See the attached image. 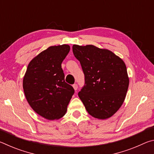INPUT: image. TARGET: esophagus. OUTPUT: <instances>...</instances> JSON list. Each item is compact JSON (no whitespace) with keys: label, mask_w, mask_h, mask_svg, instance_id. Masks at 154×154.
<instances>
[{"label":"esophagus","mask_w":154,"mask_h":154,"mask_svg":"<svg viewBox=\"0 0 154 154\" xmlns=\"http://www.w3.org/2000/svg\"><path fill=\"white\" fill-rule=\"evenodd\" d=\"M72 87H73L74 90L76 91L77 90V88H78V85H77V84H76V83H75V84L72 85Z\"/></svg>","instance_id":"1"}]
</instances>
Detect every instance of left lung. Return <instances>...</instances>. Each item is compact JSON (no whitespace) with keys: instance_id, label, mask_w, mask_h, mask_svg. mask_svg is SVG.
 Here are the masks:
<instances>
[{"instance_id":"left-lung-1","label":"left lung","mask_w":154,"mask_h":154,"mask_svg":"<svg viewBox=\"0 0 154 154\" xmlns=\"http://www.w3.org/2000/svg\"><path fill=\"white\" fill-rule=\"evenodd\" d=\"M72 52L85 75L78 96L94 118H109L126 98L129 85L126 64L112 51L92 45H73Z\"/></svg>"}]
</instances>
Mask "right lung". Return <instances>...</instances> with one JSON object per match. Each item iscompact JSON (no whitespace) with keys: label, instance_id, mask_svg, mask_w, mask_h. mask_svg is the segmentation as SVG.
<instances>
[{"label":"right lung","instance_id":"right-lung-1","mask_svg":"<svg viewBox=\"0 0 154 154\" xmlns=\"http://www.w3.org/2000/svg\"><path fill=\"white\" fill-rule=\"evenodd\" d=\"M70 46H51L28 64L23 79L28 103L36 113L54 120L63 117L75 90L64 81L61 64Z\"/></svg>","mask_w":154,"mask_h":154}]
</instances>
